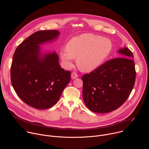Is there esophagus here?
I'll list each match as a JSON object with an SVG mask.
<instances>
[{
    "instance_id": "esophagus-1",
    "label": "esophagus",
    "mask_w": 149,
    "mask_h": 149,
    "mask_svg": "<svg viewBox=\"0 0 149 149\" xmlns=\"http://www.w3.org/2000/svg\"><path fill=\"white\" fill-rule=\"evenodd\" d=\"M78 77V74L76 73V72H72V74H71V78L72 79H75V78H77Z\"/></svg>"
}]
</instances>
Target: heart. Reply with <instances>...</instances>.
I'll list each match as a JSON object with an SVG mask.
<instances>
[{
  "mask_svg": "<svg viewBox=\"0 0 149 149\" xmlns=\"http://www.w3.org/2000/svg\"><path fill=\"white\" fill-rule=\"evenodd\" d=\"M111 49L110 41L91 33H84L71 39L67 48L60 51V56L66 68L72 65L77 58V65L83 71H91L98 68Z\"/></svg>",
  "mask_w": 149,
  "mask_h": 149,
  "instance_id": "obj_1",
  "label": "heart"
}]
</instances>
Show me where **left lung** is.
<instances>
[{"mask_svg":"<svg viewBox=\"0 0 149 149\" xmlns=\"http://www.w3.org/2000/svg\"><path fill=\"white\" fill-rule=\"evenodd\" d=\"M118 58L105 62L82 75V97L89 110L98 113L113 111L129 98L136 80L135 64L132 51L124 47Z\"/></svg>","mask_w":149,"mask_h":149,"instance_id":"1","label":"left lung"}]
</instances>
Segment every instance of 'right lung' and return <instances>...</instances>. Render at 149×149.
Segmentation results:
<instances>
[{
    "label": "right lung",
    "instance_id": "right-lung-1",
    "mask_svg": "<svg viewBox=\"0 0 149 149\" xmlns=\"http://www.w3.org/2000/svg\"><path fill=\"white\" fill-rule=\"evenodd\" d=\"M59 35L57 30L37 31L19 45L13 54L12 86L18 97L35 109L52 107L71 80V72L61 68L55 52L40 55L39 45Z\"/></svg>",
    "mask_w": 149,
    "mask_h": 149
}]
</instances>
